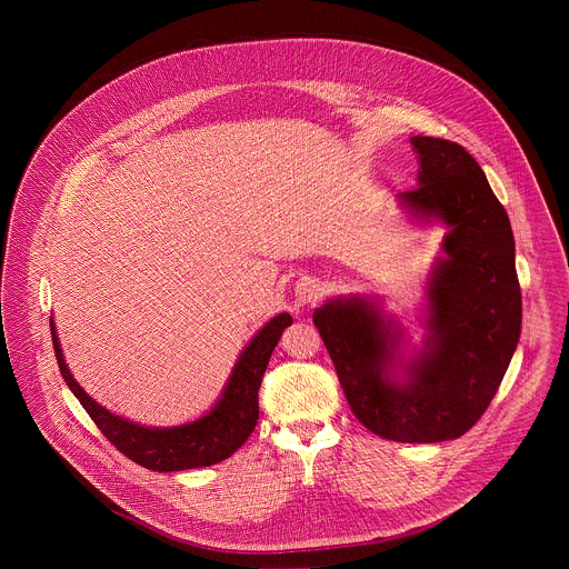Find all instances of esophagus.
I'll return each mask as SVG.
<instances>
[{
    "label": "esophagus",
    "mask_w": 569,
    "mask_h": 569,
    "mask_svg": "<svg viewBox=\"0 0 569 569\" xmlns=\"http://www.w3.org/2000/svg\"><path fill=\"white\" fill-rule=\"evenodd\" d=\"M320 296V282L316 278H300L296 282V305L307 307Z\"/></svg>",
    "instance_id": "obj_1"
}]
</instances>
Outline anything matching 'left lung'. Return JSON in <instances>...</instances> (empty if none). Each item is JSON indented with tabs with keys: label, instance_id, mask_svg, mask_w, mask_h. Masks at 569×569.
<instances>
[{
	"label": "left lung",
	"instance_id": "obj_1",
	"mask_svg": "<svg viewBox=\"0 0 569 569\" xmlns=\"http://www.w3.org/2000/svg\"><path fill=\"white\" fill-rule=\"evenodd\" d=\"M420 158L406 208L451 228L447 258L429 282V350L390 379L395 332L363 300H332L313 313L346 401L372 433L397 442H442L487 411L521 332V287L508 214L487 174L458 142L413 136Z\"/></svg>",
	"mask_w": 569,
	"mask_h": 569
}]
</instances>
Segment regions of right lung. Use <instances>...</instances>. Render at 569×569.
Masks as SVG:
<instances>
[{"mask_svg":"<svg viewBox=\"0 0 569 569\" xmlns=\"http://www.w3.org/2000/svg\"><path fill=\"white\" fill-rule=\"evenodd\" d=\"M291 316L282 313L264 326L244 348L230 383L214 409L183 427L172 429H151L133 425L120 416H113L104 407L91 401L81 390V386L72 379L61 346L52 328V343L59 370L81 401L89 418L96 422L100 433L129 460L151 471H183L217 465L230 458L258 422V390L262 375L267 370L269 357L282 335V330L291 325Z\"/></svg>","mask_w":569,"mask_h":569,"instance_id":"obj_1","label":"right lung"}]
</instances>
